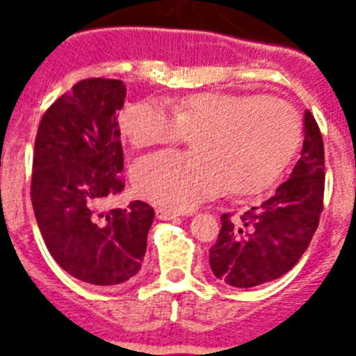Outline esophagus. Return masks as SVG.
<instances>
[{"label":"esophagus","instance_id":"obj_1","mask_svg":"<svg viewBox=\"0 0 356 356\" xmlns=\"http://www.w3.org/2000/svg\"><path fill=\"white\" fill-rule=\"evenodd\" d=\"M156 219H160V221H171V219H176V217L180 216L178 212H175V210H169V209H156Z\"/></svg>","mask_w":356,"mask_h":356}]
</instances>
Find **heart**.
<instances>
[{
    "label": "heart",
    "instance_id": "b5f03b06",
    "mask_svg": "<svg viewBox=\"0 0 356 356\" xmlns=\"http://www.w3.org/2000/svg\"><path fill=\"white\" fill-rule=\"evenodd\" d=\"M127 106L121 130L135 147L194 137L193 153L160 151L135 163L131 181L144 200L191 210L226 185L234 194H257L275 184L301 139V121L278 97L205 90L171 102Z\"/></svg>",
    "mask_w": 356,
    "mask_h": 356
}]
</instances>
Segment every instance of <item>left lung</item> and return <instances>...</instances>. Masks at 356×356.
<instances>
[{
    "instance_id": "8db88e82",
    "label": "left lung",
    "mask_w": 356,
    "mask_h": 356,
    "mask_svg": "<svg viewBox=\"0 0 356 356\" xmlns=\"http://www.w3.org/2000/svg\"><path fill=\"white\" fill-rule=\"evenodd\" d=\"M323 197L325 144L316 119L307 110L301 159L291 178L237 221L232 213L221 216V232L210 248L213 275L232 287L250 289L291 271L316 234Z\"/></svg>"
}]
</instances>
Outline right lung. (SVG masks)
<instances>
[{
	"instance_id": "obj_1",
	"label": "right lung",
	"mask_w": 356,
	"mask_h": 356,
	"mask_svg": "<svg viewBox=\"0 0 356 356\" xmlns=\"http://www.w3.org/2000/svg\"><path fill=\"white\" fill-rule=\"evenodd\" d=\"M121 80L87 78L42 115L31 171V205L55 262L80 282L118 285L140 271L155 210L144 201L103 212L124 188L118 112Z\"/></svg>"
}]
</instances>
